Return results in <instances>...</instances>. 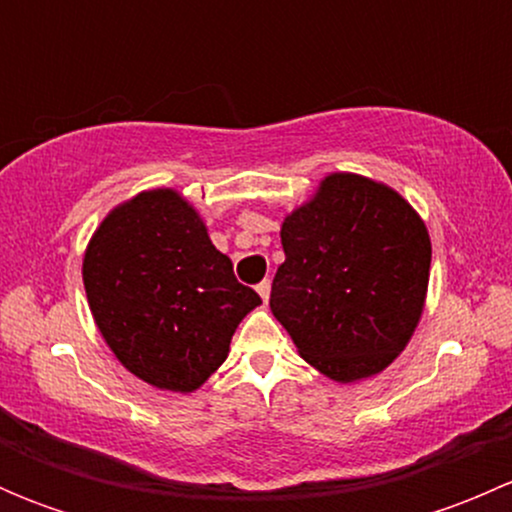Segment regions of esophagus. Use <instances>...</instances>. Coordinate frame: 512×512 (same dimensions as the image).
<instances>
[{"instance_id":"obj_1","label":"esophagus","mask_w":512,"mask_h":512,"mask_svg":"<svg viewBox=\"0 0 512 512\" xmlns=\"http://www.w3.org/2000/svg\"><path fill=\"white\" fill-rule=\"evenodd\" d=\"M270 289H272L270 280H262L260 285H257V294H260L262 302H265V304H267V299H270Z\"/></svg>"}]
</instances>
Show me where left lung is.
Returning <instances> with one entry per match:
<instances>
[{"instance_id":"1","label":"left lung","mask_w":512,"mask_h":512,"mask_svg":"<svg viewBox=\"0 0 512 512\" xmlns=\"http://www.w3.org/2000/svg\"><path fill=\"white\" fill-rule=\"evenodd\" d=\"M270 309L299 356L337 384L381 374L426 307L431 237L414 205L359 173H329L280 230Z\"/></svg>"}]
</instances>
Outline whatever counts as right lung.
Masks as SVG:
<instances>
[{"label":"right lung","instance_id":"right-lung-1","mask_svg":"<svg viewBox=\"0 0 512 512\" xmlns=\"http://www.w3.org/2000/svg\"><path fill=\"white\" fill-rule=\"evenodd\" d=\"M86 299L116 359L160 391L193 394L262 299L232 275L195 205L175 188L118 203L84 252Z\"/></svg>","mask_w":512,"mask_h":512}]
</instances>
